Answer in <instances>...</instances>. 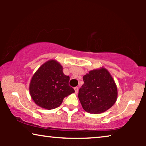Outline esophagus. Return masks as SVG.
Masks as SVG:
<instances>
[{"label":"esophagus","instance_id":"esophagus-1","mask_svg":"<svg viewBox=\"0 0 146 146\" xmlns=\"http://www.w3.org/2000/svg\"><path fill=\"white\" fill-rule=\"evenodd\" d=\"M74 90H75V93L76 94H78V88L75 87L74 88Z\"/></svg>","mask_w":146,"mask_h":146}]
</instances>
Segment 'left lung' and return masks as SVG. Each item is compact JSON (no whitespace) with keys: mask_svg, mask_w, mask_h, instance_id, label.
Wrapping results in <instances>:
<instances>
[{"mask_svg":"<svg viewBox=\"0 0 146 146\" xmlns=\"http://www.w3.org/2000/svg\"><path fill=\"white\" fill-rule=\"evenodd\" d=\"M84 84L79 90L78 98L83 109L90 113H101L115 103L117 88L107 69L102 67L90 70L83 76Z\"/></svg>","mask_w":146,"mask_h":146,"instance_id":"obj_1","label":"left lung"}]
</instances>
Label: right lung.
Returning <instances> with one entry per match:
<instances>
[{"label": "right lung", "mask_w": 146, "mask_h": 146, "mask_svg": "<svg viewBox=\"0 0 146 146\" xmlns=\"http://www.w3.org/2000/svg\"><path fill=\"white\" fill-rule=\"evenodd\" d=\"M70 77L63 73V67L56 60L44 63L35 72L29 85L30 95L38 106L52 110L62 103L65 97L74 92L68 85Z\"/></svg>", "instance_id": "1"}]
</instances>
